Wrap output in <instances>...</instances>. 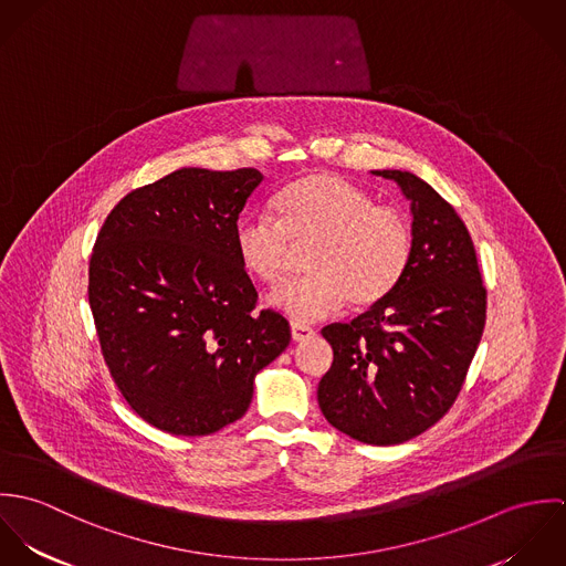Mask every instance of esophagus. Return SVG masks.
Returning <instances> with one entry per match:
<instances>
[{
  "mask_svg": "<svg viewBox=\"0 0 566 566\" xmlns=\"http://www.w3.org/2000/svg\"><path fill=\"white\" fill-rule=\"evenodd\" d=\"M290 328H292V339L294 342H303V339H310V337L316 335V331L312 326H307V324L292 323Z\"/></svg>",
  "mask_w": 566,
  "mask_h": 566,
  "instance_id": "obj_1",
  "label": "esophagus"
}]
</instances>
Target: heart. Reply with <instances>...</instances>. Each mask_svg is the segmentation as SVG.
<instances>
[{
	"label": "heart",
	"instance_id": "heart-1",
	"mask_svg": "<svg viewBox=\"0 0 566 566\" xmlns=\"http://www.w3.org/2000/svg\"><path fill=\"white\" fill-rule=\"evenodd\" d=\"M276 220L243 216L233 243L243 268L263 283L287 272L292 243L316 242L312 274L272 290L268 303L292 321L337 314L348 301L370 307L401 281L411 256V224L399 209L375 205L361 187L328 171L307 174L274 198Z\"/></svg>",
	"mask_w": 566,
	"mask_h": 566
}]
</instances>
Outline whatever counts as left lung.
Masks as SVG:
<instances>
[{"label":"left lung","instance_id":"left-lung-1","mask_svg":"<svg viewBox=\"0 0 566 566\" xmlns=\"http://www.w3.org/2000/svg\"><path fill=\"white\" fill-rule=\"evenodd\" d=\"M373 174L409 200L411 256L386 298L353 323L324 326L333 364L318 405L342 433L388 447L427 431L458 399L484 333L485 287L455 209L411 171Z\"/></svg>","mask_w":566,"mask_h":566}]
</instances>
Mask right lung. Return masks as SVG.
Here are the masks:
<instances>
[{
    "label": "right lung",
    "mask_w": 566,
    "mask_h": 566,
    "mask_svg": "<svg viewBox=\"0 0 566 566\" xmlns=\"http://www.w3.org/2000/svg\"><path fill=\"white\" fill-rule=\"evenodd\" d=\"M263 182L243 167H180L108 213L88 263L104 361L153 427L207 436L242 418L254 377L290 344V324L254 312L235 252L240 213Z\"/></svg>",
    "instance_id": "1"
}]
</instances>
